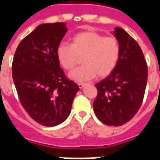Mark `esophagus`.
<instances>
[{
    "label": "esophagus",
    "mask_w": 160,
    "mask_h": 160,
    "mask_svg": "<svg viewBox=\"0 0 160 160\" xmlns=\"http://www.w3.org/2000/svg\"><path fill=\"white\" fill-rule=\"evenodd\" d=\"M85 85H86V84H84V83H79V84H78V85H79V88H80V89H82V88L84 87Z\"/></svg>",
    "instance_id": "1"
}]
</instances>
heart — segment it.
<instances>
[{"instance_id":"heart-1","label":"heart","mask_w":160,"mask_h":160,"mask_svg":"<svg viewBox=\"0 0 160 160\" xmlns=\"http://www.w3.org/2000/svg\"><path fill=\"white\" fill-rule=\"evenodd\" d=\"M59 62L65 70H71L82 58L84 65L70 73L71 80L83 82L92 80L97 75L103 78L114 70L119 61L120 46L113 36H105L94 31L76 34L70 45L60 44L56 49Z\"/></svg>"}]
</instances>
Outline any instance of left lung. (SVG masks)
I'll return each mask as SVG.
<instances>
[{
	"mask_svg": "<svg viewBox=\"0 0 160 160\" xmlns=\"http://www.w3.org/2000/svg\"><path fill=\"white\" fill-rule=\"evenodd\" d=\"M120 46L119 61L105 79L95 85V115L110 126H120L135 115L143 102L148 78L146 61L139 44L124 29L111 32Z\"/></svg>",
	"mask_w": 160,
	"mask_h": 160,
	"instance_id": "8db88e82",
	"label": "left lung"
}]
</instances>
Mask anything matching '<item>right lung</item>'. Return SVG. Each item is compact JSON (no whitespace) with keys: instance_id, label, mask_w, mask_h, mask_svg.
<instances>
[{"instance_id":"add662e5","label":"right lung","mask_w":160,"mask_h":160,"mask_svg":"<svg viewBox=\"0 0 160 160\" xmlns=\"http://www.w3.org/2000/svg\"><path fill=\"white\" fill-rule=\"evenodd\" d=\"M67 32L66 24H41L20 42L12 63L19 99L32 119L52 127L70 115L80 88L65 77L56 49Z\"/></svg>"}]
</instances>
